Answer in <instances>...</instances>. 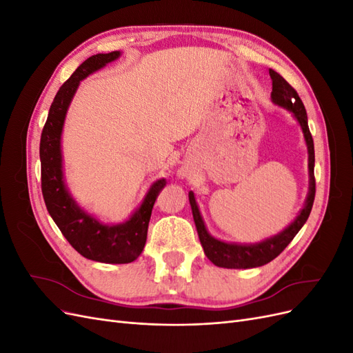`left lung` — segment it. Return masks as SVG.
Returning <instances> with one entry per match:
<instances>
[{
    "mask_svg": "<svg viewBox=\"0 0 353 353\" xmlns=\"http://www.w3.org/2000/svg\"><path fill=\"white\" fill-rule=\"evenodd\" d=\"M270 77L272 79V94L271 97L275 104L290 110L296 119L299 121L302 126V131L305 135V140L307 144V153H309V194L305 203V208L302 209L301 215H299L294 222H292L283 232L276 234V236L266 239L262 243L258 244H230L223 243L216 239L209 236L206 231L205 223L200 216L199 208L196 205L194 194L190 191V205L191 210H193V218L196 222V228L200 243L203 245V250H205L208 259L215 263L221 268H256V266H262L265 263L271 262L279 256L290 241L294 239L296 234L303 227V223L307 221L309 213L312 210L314 199H315V175H314V166H315V152H314V140L311 131H309L307 126V116L305 105L299 97L296 90L288 83L280 73L270 69Z\"/></svg>",
    "mask_w": 353,
    "mask_h": 353,
    "instance_id": "1",
    "label": "left lung"
}]
</instances>
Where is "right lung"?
<instances>
[{"mask_svg": "<svg viewBox=\"0 0 353 353\" xmlns=\"http://www.w3.org/2000/svg\"><path fill=\"white\" fill-rule=\"evenodd\" d=\"M119 56V51L91 56L73 72L51 103L39 143L41 190L48 213L74 250L83 258L104 263H130L141 254L153 205L166 185V179L156 181L130 219L119 225H104L79 209L63 183L60 137L74 91L83 78Z\"/></svg>", "mask_w": 353, "mask_h": 353, "instance_id": "right-lung-1", "label": "right lung"}]
</instances>
